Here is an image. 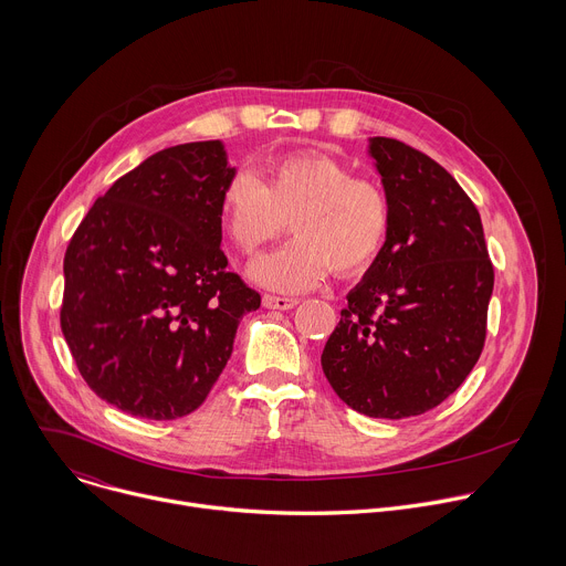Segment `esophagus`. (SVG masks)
Returning a JSON list of instances; mask_svg holds the SVG:
<instances>
[{"instance_id": "1", "label": "esophagus", "mask_w": 566, "mask_h": 566, "mask_svg": "<svg viewBox=\"0 0 566 566\" xmlns=\"http://www.w3.org/2000/svg\"><path fill=\"white\" fill-rule=\"evenodd\" d=\"M297 297H280V295H264L262 297V304L266 308H277V311H289L293 306H297Z\"/></svg>"}]
</instances>
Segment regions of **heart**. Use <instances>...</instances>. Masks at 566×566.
Segmentation results:
<instances>
[{
	"label": "heart",
	"instance_id": "heart-1",
	"mask_svg": "<svg viewBox=\"0 0 566 566\" xmlns=\"http://www.w3.org/2000/svg\"><path fill=\"white\" fill-rule=\"evenodd\" d=\"M391 201L369 179L354 177L340 158L304 149L266 160L258 177L237 172L219 199V219L241 253L253 255L286 232L295 239L251 269L273 291L300 293L338 275L365 273L391 234Z\"/></svg>",
	"mask_w": 566,
	"mask_h": 566
}]
</instances>
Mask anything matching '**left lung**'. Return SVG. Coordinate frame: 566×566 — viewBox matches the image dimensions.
Here are the masks:
<instances>
[{
  "instance_id": "obj_1",
  "label": "left lung",
  "mask_w": 566,
  "mask_h": 566,
  "mask_svg": "<svg viewBox=\"0 0 566 566\" xmlns=\"http://www.w3.org/2000/svg\"><path fill=\"white\" fill-rule=\"evenodd\" d=\"M391 201V234L347 295L322 352L334 391L374 419H408L443 402L486 340L495 273L481 217L437 160L396 138H369Z\"/></svg>"
}]
</instances>
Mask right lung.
I'll use <instances>...</instances> for the list:
<instances>
[{
    "label": "right lung",
    "instance_id": "right-lung-1",
    "mask_svg": "<svg viewBox=\"0 0 566 566\" xmlns=\"http://www.w3.org/2000/svg\"><path fill=\"white\" fill-rule=\"evenodd\" d=\"M221 140L160 149L98 197L64 255L60 327L87 385L140 419L195 412L260 293L230 273Z\"/></svg>",
    "mask_w": 566,
    "mask_h": 566
}]
</instances>
